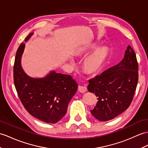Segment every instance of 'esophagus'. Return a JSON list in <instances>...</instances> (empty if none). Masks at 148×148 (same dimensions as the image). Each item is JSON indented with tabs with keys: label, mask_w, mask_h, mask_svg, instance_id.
Returning a JSON list of instances; mask_svg holds the SVG:
<instances>
[{
	"label": "esophagus",
	"mask_w": 148,
	"mask_h": 148,
	"mask_svg": "<svg viewBox=\"0 0 148 148\" xmlns=\"http://www.w3.org/2000/svg\"><path fill=\"white\" fill-rule=\"evenodd\" d=\"M78 90L79 92L84 93L86 91H87V88L84 86H79L78 87Z\"/></svg>",
	"instance_id": "obj_1"
}]
</instances>
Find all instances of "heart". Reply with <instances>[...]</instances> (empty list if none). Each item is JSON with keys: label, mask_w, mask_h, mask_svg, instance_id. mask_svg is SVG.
Wrapping results in <instances>:
<instances>
[{"label": "heart", "mask_w": 148, "mask_h": 148, "mask_svg": "<svg viewBox=\"0 0 148 148\" xmlns=\"http://www.w3.org/2000/svg\"><path fill=\"white\" fill-rule=\"evenodd\" d=\"M97 47L98 45L96 43L82 47L77 50L75 55L77 56H84ZM108 55V51L106 49H99L95 50L85 58L83 62L84 71L88 74H94L98 73L105 62Z\"/></svg>", "instance_id": "1"}]
</instances>
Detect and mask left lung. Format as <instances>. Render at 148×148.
I'll list each match as a JSON object with an SVG mask.
<instances>
[{"label": "left lung", "mask_w": 148, "mask_h": 148, "mask_svg": "<svg viewBox=\"0 0 148 148\" xmlns=\"http://www.w3.org/2000/svg\"><path fill=\"white\" fill-rule=\"evenodd\" d=\"M138 64L130 45L120 62L89 80L88 91L95 93L98 102L91 113L99 121L116 117L131 103L138 82Z\"/></svg>", "instance_id": "8db88e82"}]
</instances>
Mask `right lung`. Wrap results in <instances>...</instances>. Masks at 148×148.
Returning a JSON list of instances; mask_svg holds the SVG:
<instances>
[{
	"mask_svg": "<svg viewBox=\"0 0 148 148\" xmlns=\"http://www.w3.org/2000/svg\"><path fill=\"white\" fill-rule=\"evenodd\" d=\"M33 33L25 39L28 40ZM25 44L17 50L14 66V82L21 101L29 114L40 121L56 123L62 119L68 104L77 90L76 81L70 75L51 71L41 78L32 77L21 66Z\"/></svg>",
	"mask_w": 148,
	"mask_h": 148,
	"instance_id": "1",
	"label": "right lung"
}]
</instances>
